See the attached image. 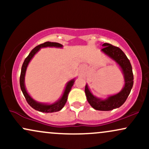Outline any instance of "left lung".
Here are the masks:
<instances>
[{"instance_id":"obj_1","label":"left lung","mask_w":149,"mask_h":149,"mask_svg":"<svg viewBox=\"0 0 149 149\" xmlns=\"http://www.w3.org/2000/svg\"><path fill=\"white\" fill-rule=\"evenodd\" d=\"M102 47L103 48L101 51L115 61L120 68L124 77V86L118 93L106 99H100L95 96L89 89L88 84L85 85V93L87 100L93 109L98 111H111L121 107L127 100L132 88L134 77L130 60L119 47L109 43H104Z\"/></svg>"}]
</instances>
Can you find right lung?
<instances>
[{"label":"right lung","mask_w":149,"mask_h":149,"mask_svg":"<svg viewBox=\"0 0 149 149\" xmlns=\"http://www.w3.org/2000/svg\"><path fill=\"white\" fill-rule=\"evenodd\" d=\"M59 47V48H61L63 47V45L60 43L58 42H45L44 43L40 44V45L36 46V47L32 49L28 55V57L25 59L24 61L23 64L22 66L21 70V75H20V79H19V83H20V88L23 95L24 96L26 100L28 102V104L35 110L38 111L43 112V113H53V112H57L59 111L62 109V108L64 107L65 104H66V101L68 99V95H69L70 91H71V88L74 84L75 78L69 80L67 83H66V87H65L64 91L63 92L62 96L61 98L52 104H45V103H40V102H38L36 100H34L30 96L29 94L26 91V89L25 87V75L26 71L27 66H28L29 64L32 59V58L34 57L36 53L40 50V48H43V47Z\"/></svg>","instance_id":"1"}]
</instances>
